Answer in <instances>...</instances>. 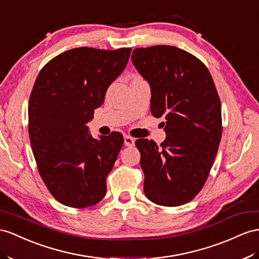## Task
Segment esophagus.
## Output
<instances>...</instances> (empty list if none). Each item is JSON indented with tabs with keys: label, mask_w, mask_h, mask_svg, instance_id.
Returning <instances> with one entry per match:
<instances>
[{
	"label": "esophagus",
	"mask_w": 259,
	"mask_h": 259,
	"mask_svg": "<svg viewBox=\"0 0 259 259\" xmlns=\"http://www.w3.org/2000/svg\"><path fill=\"white\" fill-rule=\"evenodd\" d=\"M135 142H136V140L132 137L124 136V145H127V147H134Z\"/></svg>",
	"instance_id": "obj_1"
}]
</instances>
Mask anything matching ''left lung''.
<instances>
[{
	"label": "left lung",
	"mask_w": 259,
	"mask_h": 259,
	"mask_svg": "<svg viewBox=\"0 0 259 259\" xmlns=\"http://www.w3.org/2000/svg\"><path fill=\"white\" fill-rule=\"evenodd\" d=\"M132 63L151 88V112L164 117L161 147L138 139L149 200L176 207L189 202L204 185L222 136L221 103L209 70L173 46L132 52Z\"/></svg>",
	"instance_id": "1"
}]
</instances>
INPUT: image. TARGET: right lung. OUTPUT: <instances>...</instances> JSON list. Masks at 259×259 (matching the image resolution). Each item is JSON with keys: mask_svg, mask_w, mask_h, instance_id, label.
I'll use <instances>...</instances> for the list:
<instances>
[{"mask_svg": "<svg viewBox=\"0 0 259 259\" xmlns=\"http://www.w3.org/2000/svg\"><path fill=\"white\" fill-rule=\"evenodd\" d=\"M130 48H74L39 72L28 104V130L44 183L59 202L86 208L106 195V177L123 145L120 132L94 139L86 123L123 72Z\"/></svg>", "mask_w": 259, "mask_h": 259, "instance_id": "1", "label": "right lung"}]
</instances>
